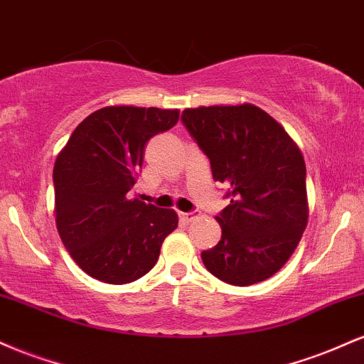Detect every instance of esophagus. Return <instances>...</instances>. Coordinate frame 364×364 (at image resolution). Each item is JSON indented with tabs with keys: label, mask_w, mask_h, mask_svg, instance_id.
<instances>
[{
	"label": "esophagus",
	"mask_w": 364,
	"mask_h": 364,
	"mask_svg": "<svg viewBox=\"0 0 364 364\" xmlns=\"http://www.w3.org/2000/svg\"><path fill=\"white\" fill-rule=\"evenodd\" d=\"M179 217H181V219H185L186 223H191V220H196L200 217V214L198 212H179Z\"/></svg>",
	"instance_id": "obj_1"
}]
</instances>
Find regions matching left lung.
I'll return each mask as SVG.
<instances>
[{
    "mask_svg": "<svg viewBox=\"0 0 364 364\" xmlns=\"http://www.w3.org/2000/svg\"><path fill=\"white\" fill-rule=\"evenodd\" d=\"M181 119L231 198L215 217L223 236L202 252L203 265L232 286L272 277L308 224L301 150L282 124L250 102L188 107Z\"/></svg>",
    "mask_w": 364,
    "mask_h": 364,
    "instance_id": "obj_1",
    "label": "left lung"
}]
</instances>
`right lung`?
Segmentation results:
<instances>
[{
  "instance_id": "obj_1",
  "label": "right lung",
  "mask_w": 364,
  "mask_h": 364,
  "mask_svg": "<svg viewBox=\"0 0 364 364\" xmlns=\"http://www.w3.org/2000/svg\"><path fill=\"white\" fill-rule=\"evenodd\" d=\"M179 109L106 106L75 128L54 162V217L78 267L107 284L144 277L166 236L178 228L173 208L129 198L145 145L173 128Z\"/></svg>"
}]
</instances>
